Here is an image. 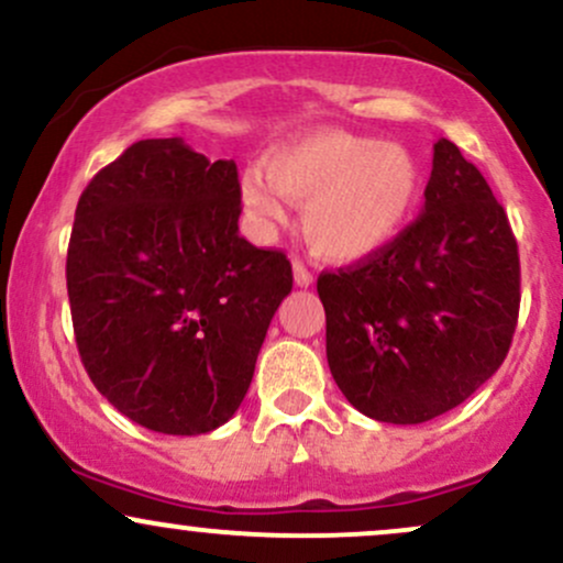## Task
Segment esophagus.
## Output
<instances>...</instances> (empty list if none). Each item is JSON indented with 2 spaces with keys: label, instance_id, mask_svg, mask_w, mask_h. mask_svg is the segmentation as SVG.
<instances>
[{
  "label": "esophagus",
  "instance_id": "obj_1",
  "mask_svg": "<svg viewBox=\"0 0 563 563\" xmlns=\"http://www.w3.org/2000/svg\"><path fill=\"white\" fill-rule=\"evenodd\" d=\"M294 280H296V286H299V288L312 286V273H309L307 264L299 262V260L294 262Z\"/></svg>",
  "mask_w": 563,
  "mask_h": 563
}]
</instances>
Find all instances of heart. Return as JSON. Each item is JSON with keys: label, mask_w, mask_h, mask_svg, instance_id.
I'll use <instances>...</instances> for the list:
<instances>
[{"label": "heart", "mask_w": 563, "mask_h": 563, "mask_svg": "<svg viewBox=\"0 0 563 563\" xmlns=\"http://www.w3.org/2000/svg\"><path fill=\"white\" fill-rule=\"evenodd\" d=\"M421 161L402 142L318 129L275 147L264 177L249 172L241 198L264 224L286 222V200L303 206V232L318 254L354 262L386 249L416 211Z\"/></svg>", "instance_id": "1"}]
</instances>
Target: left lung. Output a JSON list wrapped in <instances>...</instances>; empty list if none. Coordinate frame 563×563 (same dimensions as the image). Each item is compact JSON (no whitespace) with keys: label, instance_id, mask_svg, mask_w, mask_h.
Returning a JSON list of instances; mask_svg holds the SVG:
<instances>
[{"label":"left lung","instance_id":"8db88e82","mask_svg":"<svg viewBox=\"0 0 563 563\" xmlns=\"http://www.w3.org/2000/svg\"><path fill=\"white\" fill-rule=\"evenodd\" d=\"M426 203L386 249L318 277L325 352L344 397L380 423H423L506 360L519 320V245L487 179L439 140Z\"/></svg>","mask_w":563,"mask_h":563}]
</instances>
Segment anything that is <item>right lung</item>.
<instances>
[{
    "instance_id": "add662e5",
    "label": "right lung",
    "mask_w": 563,
    "mask_h": 563,
    "mask_svg": "<svg viewBox=\"0 0 563 563\" xmlns=\"http://www.w3.org/2000/svg\"><path fill=\"white\" fill-rule=\"evenodd\" d=\"M235 161L140 140L81 192L66 280L81 363L129 421L196 437L241 407L277 307L283 251L238 235Z\"/></svg>"
}]
</instances>
